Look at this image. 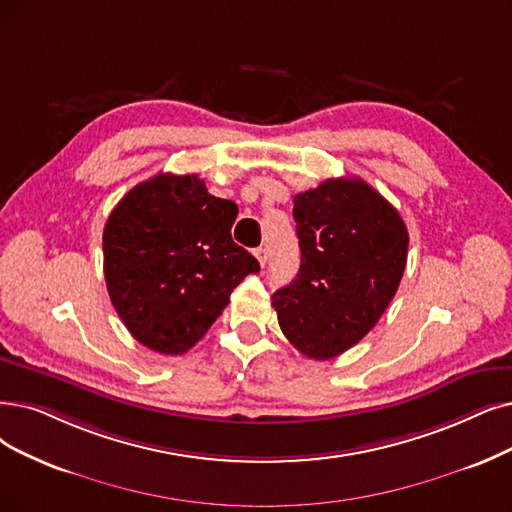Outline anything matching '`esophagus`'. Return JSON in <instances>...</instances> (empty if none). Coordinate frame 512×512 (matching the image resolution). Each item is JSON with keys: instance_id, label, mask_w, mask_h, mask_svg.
<instances>
[{"instance_id": "34e87169", "label": "esophagus", "mask_w": 512, "mask_h": 512, "mask_svg": "<svg viewBox=\"0 0 512 512\" xmlns=\"http://www.w3.org/2000/svg\"><path fill=\"white\" fill-rule=\"evenodd\" d=\"M254 256L258 258L260 267H264V264H267V260H269V252H267V248H262V245H260V248L254 250Z\"/></svg>"}]
</instances>
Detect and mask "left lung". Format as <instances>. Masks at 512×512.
I'll return each mask as SVG.
<instances>
[{"label": "left lung", "instance_id": "1", "mask_svg": "<svg viewBox=\"0 0 512 512\" xmlns=\"http://www.w3.org/2000/svg\"><path fill=\"white\" fill-rule=\"evenodd\" d=\"M296 279L273 294L281 332L319 361L349 351L378 323L407 262L405 222L361 178H327L294 197Z\"/></svg>", "mask_w": 512, "mask_h": 512}]
</instances>
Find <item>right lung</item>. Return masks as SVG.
Segmentation results:
<instances>
[{
  "mask_svg": "<svg viewBox=\"0 0 512 512\" xmlns=\"http://www.w3.org/2000/svg\"><path fill=\"white\" fill-rule=\"evenodd\" d=\"M237 212V203L210 195L197 174H157L109 214L102 233L107 290L147 349H193L237 285L260 271L231 237Z\"/></svg>",
  "mask_w": 512,
  "mask_h": 512,
  "instance_id": "1",
  "label": "right lung"
}]
</instances>
